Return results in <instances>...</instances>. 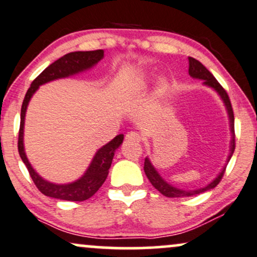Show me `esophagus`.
I'll return each instance as SVG.
<instances>
[{
  "label": "esophagus",
  "instance_id": "1",
  "mask_svg": "<svg viewBox=\"0 0 257 257\" xmlns=\"http://www.w3.org/2000/svg\"><path fill=\"white\" fill-rule=\"evenodd\" d=\"M125 140L129 142H140L141 137H140V134L137 132H131L125 135Z\"/></svg>",
  "mask_w": 257,
  "mask_h": 257
}]
</instances>
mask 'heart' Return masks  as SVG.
Here are the masks:
<instances>
[{
    "label": "heart",
    "instance_id": "heart-1",
    "mask_svg": "<svg viewBox=\"0 0 257 257\" xmlns=\"http://www.w3.org/2000/svg\"><path fill=\"white\" fill-rule=\"evenodd\" d=\"M165 89H166V82L164 81V80H162V81H159L158 87L156 89L157 95H162L164 92H165Z\"/></svg>",
    "mask_w": 257,
    "mask_h": 257
}]
</instances>
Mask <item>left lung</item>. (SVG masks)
<instances>
[{
    "label": "left lung",
    "mask_w": 257,
    "mask_h": 257,
    "mask_svg": "<svg viewBox=\"0 0 257 257\" xmlns=\"http://www.w3.org/2000/svg\"><path fill=\"white\" fill-rule=\"evenodd\" d=\"M189 75L193 76L194 79H200L203 80V85L208 86L214 89L217 93L220 95V98L224 101L225 107H226L227 113H228V119H230V129H231V134H232V139H231V146H230V154L227 157V162L225 164V166L222 168L221 172L219 174L217 177H215L209 184H207L206 187L200 188V189H194V190H184V189H178V188L174 187V185L169 184L168 182L164 179L162 176L159 175V172L154 169V166L152 165V163L150 162V159L146 158L145 159V165H144V170L145 174H146L147 178L150 179V182L152 183V185L156 188L157 190L160 191L164 196L166 197H187V196H194V195H199L201 193H205V191H208L215 188L219 184V182L221 181L222 176L225 174V169H226L227 163L230 162L231 157L234 152V116H233V110H232V105H231L230 98L226 93L222 86L217 81V79L213 76V74L209 72L207 68L203 66L201 62H199L195 58L189 57Z\"/></svg>",
    "instance_id": "1"
}]
</instances>
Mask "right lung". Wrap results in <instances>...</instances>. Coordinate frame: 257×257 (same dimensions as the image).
Returning a JSON list of instances; mask_svg holds the SVG:
<instances>
[{
	"instance_id": "add662e5",
	"label": "right lung",
	"mask_w": 257,
	"mask_h": 257,
	"mask_svg": "<svg viewBox=\"0 0 257 257\" xmlns=\"http://www.w3.org/2000/svg\"><path fill=\"white\" fill-rule=\"evenodd\" d=\"M104 57L103 50L94 51H75L69 52L64 55L54 63H51L48 68H45L42 73L31 83V87L26 92L25 95L23 106H21L20 115V129H19V140H18V150L23 159L27 170H29L31 178L35 182L36 187L38 188L40 193L46 196L55 197V199L67 200V201H85L93 196L99 190V188L109 175V169L112 163L113 156H115L116 150L120 146L123 142L124 135L119 134L113 138L110 142L104 145L103 147L99 148L97 153L94 154L93 159L89 164L88 169L86 170L82 177L76 179L75 182L68 184H55L48 182L46 179L37 174L35 169L32 168L29 159H27L26 153L24 148V124L25 116H26L27 105H29L31 98L35 94V92L39 88L40 85H44L46 82H50L52 80H57L62 78H68L70 75L85 72L98 63L101 58Z\"/></svg>"
}]
</instances>
